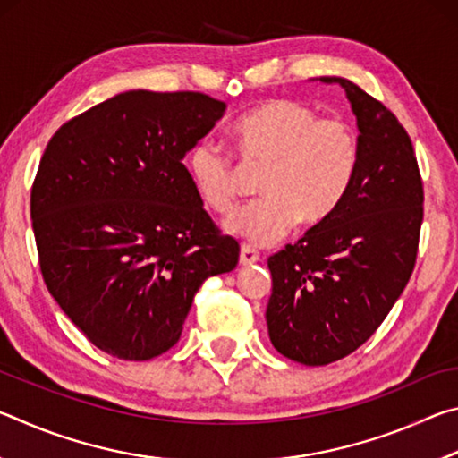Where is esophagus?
I'll list each match as a JSON object with an SVG mask.
<instances>
[{
	"instance_id": "esophagus-1",
	"label": "esophagus",
	"mask_w": 458,
	"mask_h": 458,
	"mask_svg": "<svg viewBox=\"0 0 458 458\" xmlns=\"http://www.w3.org/2000/svg\"><path fill=\"white\" fill-rule=\"evenodd\" d=\"M259 260H260V257H259V252L254 250V248H250V246L240 248V265L250 267V265H257Z\"/></svg>"
}]
</instances>
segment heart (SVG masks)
Segmentation results:
<instances>
[{"mask_svg": "<svg viewBox=\"0 0 458 458\" xmlns=\"http://www.w3.org/2000/svg\"><path fill=\"white\" fill-rule=\"evenodd\" d=\"M240 164L265 167L252 201L228 222V232L267 246L289 234L294 224L313 228L344 204L358 174L360 147L350 123L319 117L299 100L275 98L244 113L230 127ZM190 180L216 214L234 212L240 198V167L228 151L199 139L185 157Z\"/></svg>", "mask_w": 458, "mask_h": 458, "instance_id": "b5f03b06", "label": "heart"}]
</instances>
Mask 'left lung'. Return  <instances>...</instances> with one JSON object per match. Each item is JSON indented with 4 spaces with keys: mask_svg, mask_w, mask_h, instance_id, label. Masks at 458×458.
Masks as SVG:
<instances>
[{
    "mask_svg": "<svg viewBox=\"0 0 458 458\" xmlns=\"http://www.w3.org/2000/svg\"><path fill=\"white\" fill-rule=\"evenodd\" d=\"M319 81L345 90L360 161L337 212L268 259V337L278 353L305 366H327L374 335L412 275L424 216L406 129L352 81Z\"/></svg>",
    "mask_w": 458,
    "mask_h": 458,
    "instance_id": "8db88e82",
    "label": "left lung"
}]
</instances>
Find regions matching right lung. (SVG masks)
<instances>
[{"instance_id": "1", "label": "right lung", "mask_w": 458, "mask_h": 458, "mask_svg": "<svg viewBox=\"0 0 458 458\" xmlns=\"http://www.w3.org/2000/svg\"><path fill=\"white\" fill-rule=\"evenodd\" d=\"M226 105L201 92L129 90L64 123L32 185L44 283L92 345L145 361L182 335L206 278L230 273L182 159Z\"/></svg>"}]
</instances>
